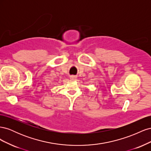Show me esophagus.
<instances>
[{"label":"esophagus","mask_w":151,"mask_h":151,"mask_svg":"<svg viewBox=\"0 0 151 151\" xmlns=\"http://www.w3.org/2000/svg\"><path fill=\"white\" fill-rule=\"evenodd\" d=\"M76 79H77V77H76V76H70V79H71V80H76Z\"/></svg>","instance_id":"obj_1"}]
</instances>
